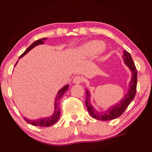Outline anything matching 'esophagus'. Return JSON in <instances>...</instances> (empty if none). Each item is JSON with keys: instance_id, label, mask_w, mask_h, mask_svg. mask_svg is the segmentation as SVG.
I'll return each instance as SVG.
<instances>
[{"instance_id": "obj_1", "label": "esophagus", "mask_w": 152, "mask_h": 152, "mask_svg": "<svg viewBox=\"0 0 152 152\" xmlns=\"http://www.w3.org/2000/svg\"><path fill=\"white\" fill-rule=\"evenodd\" d=\"M83 81V79L80 76H76L73 78V83L75 84H80L82 83Z\"/></svg>"}]
</instances>
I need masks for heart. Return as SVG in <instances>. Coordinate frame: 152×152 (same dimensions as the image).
Instances as JSON below:
<instances>
[{"instance_id":"heart-1","label":"heart","mask_w":152,"mask_h":152,"mask_svg":"<svg viewBox=\"0 0 152 152\" xmlns=\"http://www.w3.org/2000/svg\"><path fill=\"white\" fill-rule=\"evenodd\" d=\"M104 48L105 45L102 41L92 40L80 47L79 53L84 58H92L101 53Z\"/></svg>"}]
</instances>
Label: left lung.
<instances>
[{"mask_svg":"<svg viewBox=\"0 0 152 152\" xmlns=\"http://www.w3.org/2000/svg\"><path fill=\"white\" fill-rule=\"evenodd\" d=\"M123 60L125 65L129 67L132 72V78L129 84V90L127 93L125 94L124 97L119 101L116 104L110 107L107 110L104 112H98L95 108L92 106L90 102V91L86 90V104L87 109L88 110L90 115L92 117L96 119H99L102 121H108L112 119H117V117H120L124 113L125 110L129 106L132 101L135 97L137 90V70L134 63L131 55L126 50L124 51L123 55Z\"/></svg>","mask_w":152,"mask_h":152,"instance_id":"8db88e82","label":"left lung"}]
</instances>
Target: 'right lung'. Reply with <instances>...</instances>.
Masks as SVG:
<instances>
[{"mask_svg":"<svg viewBox=\"0 0 152 152\" xmlns=\"http://www.w3.org/2000/svg\"><path fill=\"white\" fill-rule=\"evenodd\" d=\"M46 39L47 38L44 37V38L40 39V40L35 41L33 44L30 45L29 47L27 48L26 51H25L24 53L20 56L19 58H23L25 55H26L28 52L31 50L33 49V48H35V46L43 44L45 40H46ZM18 62H16V64L18 63ZM68 88H69V85H66L65 86H64L62 89H60V90L58 92V94H57L56 97H55V110H54V113L53 114V115L50 116V117H44V118H40L38 119H36V120H30L29 119H27L26 117H24L25 120H26L28 123H29V124L34 126H45H45H50L52 125H53L55 123L58 122L59 118H60V106H59V101L60 100V99H61L62 96H63V94L67 92V90H68Z\"/></svg>","mask_w":152,"mask_h":152,"instance_id":"add662e5","label":"right lung"}]
</instances>
